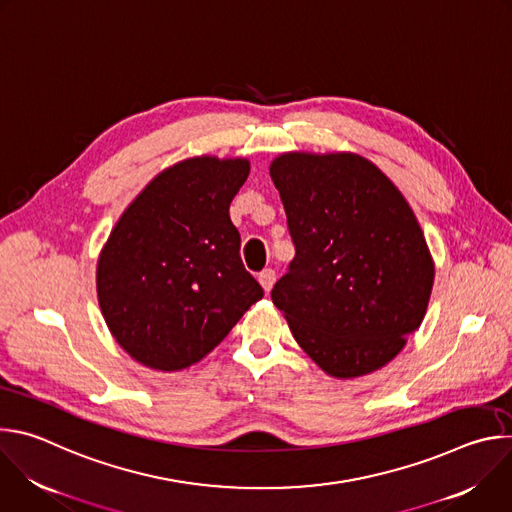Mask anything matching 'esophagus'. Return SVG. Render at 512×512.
<instances>
[{
    "mask_svg": "<svg viewBox=\"0 0 512 512\" xmlns=\"http://www.w3.org/2000/svg\"><path fill=\"white\" fill-rule=\"evenodd\" d=\"M257 279H259V283H261V287H263L265 291H271V287H273V283H275V271H273V269H263V271L257 275Z\"/></svg>",
    "mask_w": 512,
    "mask_h": 512,
    "instance_id": "esophagus-1",
    "label": "esophagus"
}]
</instances>
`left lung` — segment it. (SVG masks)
<instances>
[{
  "mask_svg": "<svg viewBox=\"0 0 512 512\" xmlns=\"http://www.w3.org/2000/svg\"><path fill=\"white\" fill-rule=\"evenodd\" d=\"M296 257L271 300L336 379L379 371L427 312L435 265L409 202L352 152H285L269 164Z\"/></svg>",
  "mask_w": 512,
  "mask_h": 512,
  "instance_id": "1",
  "label": "left lung"
}]
</instances>
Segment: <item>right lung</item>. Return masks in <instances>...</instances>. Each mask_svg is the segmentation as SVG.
<instances>
[{
	"label": "right lung",
	"instance_id": "right-lung-1",
	"mask_svg": "<svg viewBox=\"0 0 512 512\" xmlns=\"http://www.w3.org/2000/svg\"><path fill=\"white\" fill-rule=\"evenodd\" d=\"M247 158L194 156L162 170L123 210L97 263V298L117 344L154 371L204 358L263 298L245 271L229 206Z\"/></svg>",
	"mask_w": 512,
	"mask_h": 512
}]
</instances>
